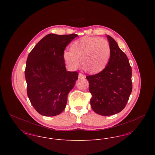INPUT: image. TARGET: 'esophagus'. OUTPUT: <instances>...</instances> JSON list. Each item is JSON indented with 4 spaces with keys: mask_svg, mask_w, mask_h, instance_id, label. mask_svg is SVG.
I'll use <instances>...</instances> for the list:
<instances>
[{
    "mask_svg": "<svg viewBox=\"0 0 155 155\" xmlns=\"http://www.w3.org/2000/svg\"><path fill=\"white\" fill-rule=\"evenodd\" d=\"M78 78H85V76L84 74L80 73V74H78Z\"/></svg>",
    "mask_w": 155,
    "mask_h": 155,
    "instance_id": "esophagus-1",
    "label": "esophagus"
}]
</instances>
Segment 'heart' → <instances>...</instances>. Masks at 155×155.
<instances>
[{"label": "heart", "mask_w": 155, "mask_h": 155, "mask_svg": "<svg viewBox=\"0 0 155 155\" xmlns=\"http://www.w3.org/2000/svg\"><path fill=\"white\" fill-rule=\"evenodd\" d=\"M111 48L109 42L97 37H85L75 41L70 51L65 50L63 60L71 70H76L81 64L90 74L101 73L110 59Z\"/></svg>", "instance_id": "heart-1"}]
</instances>
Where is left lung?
I'll use <instances>...</instances> for the list:
<instances>
[{
  "mask_svg": "<svg viewBox=\"0 0 155 155\" xmlns=\"http://www.w3.org/2000/svg\"><path fill=\"white\" fill-rule=\"evenodd\" d=\"M111 48L109 62L99 74L87 77L92 94V110L101 116H111L123 110L132 91V70L126 54L107 35Z\"/></svg>",
  "mask_w": 155,
  "mask_h": 155,
  "instance_id": "left-lung-1",
  "label": "left lung"
}]
</instances>
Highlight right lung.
Here are the masks:
<instances>
[{
  "label": "right lung",
  "mask_w": 155,
  "mask_h": 155,
  "mask_svg": "<svg viewBox=\"0 0 155 155\" xmlns=\"http://www.w3.org/2000/svg\"><path fill=\"white\" fill-rule=\"evenodd\" d=\"M77 36L49 34L28 54L25 70L27 95L31 104L42 116H55L66 108L68 94L78 74L67 71L63 53Z\"/></svg>",
  "instance_id": "obj_1"
}]
</instances>
